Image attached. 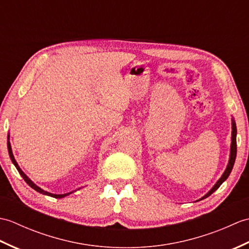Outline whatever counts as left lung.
I'll list each match as a JSON object with an SVG mask.
<instances>
[{"label":"left lung","mask_w":249,"mask_h":249,"mask_svg":"<svg viewBox=\"0 0 249 249\" xmlns=\"http://www.w3.org/2000/svg\"><path fill=\"white\" fill-rule=\"evenodd\" d=\"M232 142H231V151H230V160H229V163L228 166H227L226 171L224 172L223 176L218 179V182L214 185V187L210 190V192L206 194L204 197H202L201 199H204L206 197H209V196L212 195L216 189H218L219 186L221 184H223L227 178H228L229 174L231 173L232 168H233L234 165V161H235V157H236V126H235V122L232 121V138H231Z\"/></svg>","instance_id":"1"}]
</instances>
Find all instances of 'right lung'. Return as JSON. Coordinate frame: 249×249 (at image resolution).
Returning a JSON list of instances; mask_svg holds the SVG:
<instances>
[{"label": "right lung", "mask_w": 249, "mask_h": 249, "mask_svg": "<svg viewBox=\"0 0 249 249\" xmlns=\"http://www.w3.org/2000/svg\"><path fill=\"white\" fill-rule=\"evenodd\" d=\"M8 138H9V136H8ZM7 147H8V153H9V157H10V160H12V161H13V163L15 165V167L17 168V170H18V172L20 173V176L23 178V179L24 181L26 182V184L29 185V186H31L32 188L33 189H35L36 192H38V193H40V194H43V195H47V196H50V197H53V198H63V197H66V196H68L70 194H71V193H68V194H63V195H54V194H51V193H48V192H45V190H43L41 188H39L38 186H37V185H35L33 182L31 181V179L25 176V174L22 172V170H21V169L19 168V166H18V163H17V161H16V160H15V157H14V155H13V152H12V146H10V143H9V141H7Z\"/></svg>", "instance_id": "right-lung-1"}]
</instances>
